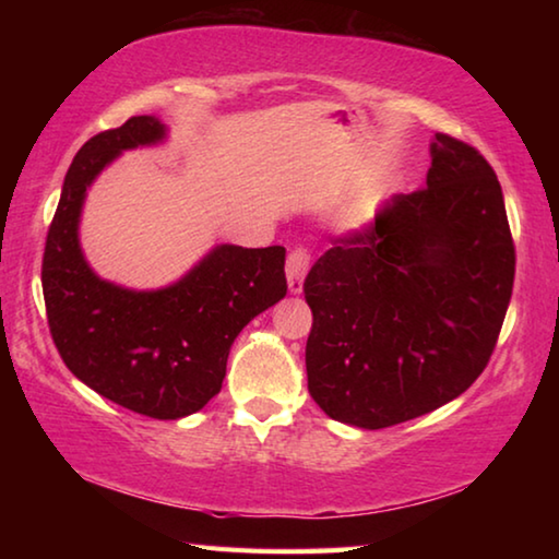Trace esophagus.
<instances>
[{
    "instance_id": "obj_1",
    "label": "esophagus",
    "mask_w": 559,
    "mask_h": 559,
    "mask_svg": "<svg viewBox=\"0 0 559 559\" xmlns=\"http://www.w3.org/2000/svg\"><path fill=\"white\" fill-rule=\"evenodd\" d=\"M308 269H310V253L308 249H293L288 253V261H286V278H288V288L290 293H300L302 290V281L308 276Z\"/></svg>"
}]
</instances>
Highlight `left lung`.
I'll return each instance as SVG.
<instances>
[{
  "label": "left lung",
  "mask_w": 559,
  "mask_h": 559,
  "mask_svg": "<svg viewBox=\"0 0 559 559\" xmlns=\"http://www.w3.org/2000/svg\"><path fill=\"white\" fill-rule=\"evenodd\" d=\"M515 278L500 182L437 132L427 187L396 194L310 269L308 392L330 419L384 429L456 400L486 370Z\"/></svg>",
  "instance_id": "8db88e82"
}]
</instances>
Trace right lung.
<instances>
[{"mask_svg":"<svg viewBox=\"0 0 559 559\" xmlns=\"http://www.w3.org/2000/svg\"><path fill=\"white\" fill-rule=\"evenodd\" d=\"M159 140L163 122L135 116L79 150L46 236L41 286L53 345L83 384L135 414L182 419L219 394L236 335L286 296V249L222 243L159 290L98 278L79 243L86 189L122 150Z\"/></svg>","mask_w":559,"mask_h":559,"instance_id":"obj_1","label":"right lung"}]
</instances>
